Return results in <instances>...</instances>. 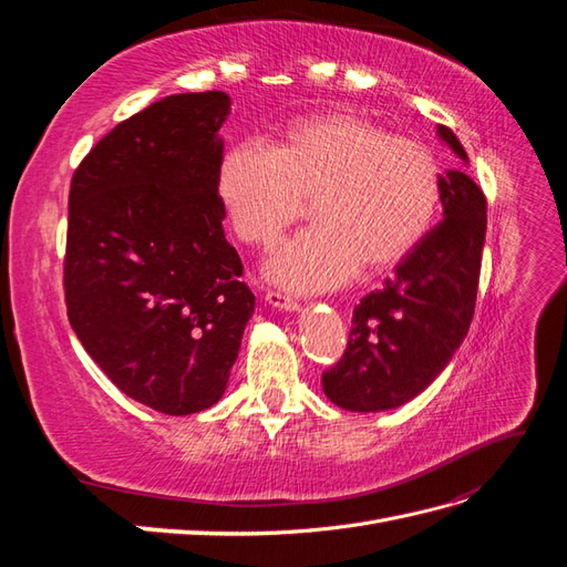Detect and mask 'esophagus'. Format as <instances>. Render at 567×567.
Listing matches in <instances>:
<instances>
[{"label": "esophagus", "instance_id": "esophagus-1", "mask_svg": "<svg viewBox=\"0 0 567 567\" xmlns=\"http://www.w3.org/2000/svg\"><path fill=\"white\" fill-rule=\"evenodd\" d=\"M265 300H267V305L277 307V310H281V312H300L302 310L300 302L296 298H290L286 293H279V290H269V293L265 296Z\"/></svg>", "mask_w": 567, "mask_h": 567}]
</instances>
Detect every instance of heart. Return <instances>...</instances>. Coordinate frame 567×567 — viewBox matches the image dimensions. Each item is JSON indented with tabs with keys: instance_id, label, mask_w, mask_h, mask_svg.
Instances as JSON below:
<instances>
[{
	"instance_id": "obj_1",
	"label": "heart",
	"mask_w": 567,
	"mask_h": 567,
	"mask_svg": "<svg viewBox=\"0 0 567 567\" xmlns=\"http://www.w3.org/2000/svg\"><path fill=\"white\" fill-rule=\"evenodd\" d=\"M217 196L244 244L271 248L312 198L315 227L271 257L269 281L296 293L385 269L419 246L440 205L433 153L373 120L326 111L288 123L274 148L238 144L217 169Z\"/></svg>"
}]
</instances>
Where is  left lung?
<instances>
[{
  "instance_id": "1",
  "label": "left lung",
  "mask_w": 567,
  "mask_h": 567,
  "mask_svg": "<svg viewBox=\"0 0 567 567\" xmlns=\"http://www.w3.org/2000/svg\"><path fill=\"white\" fill-rule=\"evenodd\" d=\"M437 140L468 165L456 134L437 125ZM442 221L402 257L383 290L352 312L346 354L321 375L323 394L359 414L398 409L431 385L471 329L487 203L463 167L440 175Z\"/></svg>"
}]
</instances>
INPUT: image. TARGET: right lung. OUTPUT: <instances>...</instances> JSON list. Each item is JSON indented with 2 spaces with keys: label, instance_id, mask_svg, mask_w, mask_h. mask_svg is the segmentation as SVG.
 Here are the masks:
<instances>
[{
  "label": "right lung",
  "instance_id": "1",
  "mask_svg": "<svg viewBox=\"0 0 567 567\" xmlns=\"http://www.w3.org/2000/svg\"><path fill=\"white\" fill-rule=\"evenodd\" d=\"M229 111L225 92L156 101L90 151L68 198V321L127 398L169 416L221 400L255 312L217 196Z\"/></svg>",
  "mask_w": 567,
  "mask_h": 567
}]
</instances>
